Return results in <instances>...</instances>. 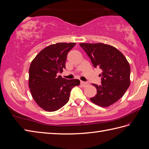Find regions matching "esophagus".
<instances>
[{"instance_id": "esophagus-1", "label": "esophagus", "mask_w": 149, "mask_h": 149, "mask_svg": "<svg viewBox=\"0 0 149 149\" xmlns=\"http://www.w3.org/2000/svg\"><path fill=\"white\" fill-rule=\"evenodd\" d=\"M80 84H81V85L82 86H87L88 85V83H87V82H85V81H80Z\"/></svg>"}]
</instances>
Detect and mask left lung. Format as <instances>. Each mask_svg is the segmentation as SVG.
<instances>
[{"instance_id":"8db88e82","label":"left lung","mask_w":149,"mask_h":149,"mask_svg":"<svg viewBox=\"0 0 149 149\" xmlns=\"http://www.w3.org/2000/svg\"><path fill=\"white\" fill-rule=\"evenodd\" d=\"M94 68L102 70L101 84H92L97 89L91 102L106 107L116 102L130 85V66L125 56L114 47L102 43H80Z\"/></svg>"}]
</instances>
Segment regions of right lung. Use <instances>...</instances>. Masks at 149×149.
<instances>
[{
    "mask_svg": "<svg viewBox=\"0 0 149 149\" xmlns=\"http://www.w3.org/2000/svg\"><path fill=\"white\" fill-rule=\"evenodd\" d=\"M76 43H57L42 50L29 68V88L32 97L42 109H59L70 99L71 89L79 85V79H66L62 73L68 52Z\"/></svg>",
    "mask_w": 149,
    "mask_h": 149,
    "instance_id": "1",
    "label": "right lung"
}]
</instances>
